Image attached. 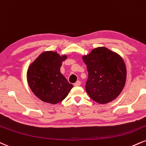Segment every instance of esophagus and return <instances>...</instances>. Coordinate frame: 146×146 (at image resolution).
Here are the masks:
<instances>
[{"instance_id":"obj_1","label":"esophagus","mask_w":146,"mask_h":146,"mask_svg":"<svg viewBox=\"0 0 146 146\" xmlns=\"http://www.w3.org/2000/svg\"><path fill=\"white\" fill-rule=\"evenodd\" d=\"M81 85V82L80 81H78V82H76V83L74 84V86H79Z\"/></svg>"}]
</instances>
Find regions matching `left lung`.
Returning <instances> with one entry per match:
<instances>
[{
  "mask_svg": "<svg viewBox=\"0 0 146 146\" xmlns=\"http://www.w3.org/2000/svg\"><path fill=\"white\" fill-rule=\"evenodd\" d=\"M82 59L88 73L86 90L91 99L99 104L116 99L126 80V68L122 58L107 47H99L82 56Z\"/></svg>",
  "mask_w": 146,
  "mask_h": 146,
  "instance_id": "left-lung-1",
  "label": "left lung"
}]
</instances>
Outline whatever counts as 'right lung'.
Segmentation results:
<instances>
[{
	"instance_id": "right-lung-1",
	"label": "right lung",
	"mask_w": 146,
	"mask_h": 146,
	"mask_svg": "<svg viewBox=\"0 0 146 146\" xmlns=\"http://www.w3.org/2000/svg\"><path fill=\"white\" fill-rule=\"evenodd\" d=\"M66 58V55L46 51L29 66L28 84L35 95L42 101L57 104L65 99L73 87L60 73L62 62Z\"/></svg>"
}]
</instances>
